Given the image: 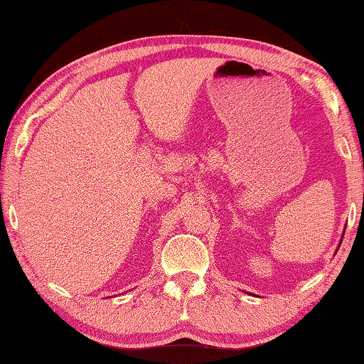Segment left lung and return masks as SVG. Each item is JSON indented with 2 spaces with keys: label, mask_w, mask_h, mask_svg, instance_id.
Instances as JSON below:
<instances>
[{
  "label": "left lung",
  "mask_w": 364,
  "mask_h": 364,
  "mask_svg": "<svg viewBox=\"0 0 364 364\" xmlns=\"http://www.w3.org/2000/svg\"><path fill=\"white\" fill-rule=\"evenodd\" d=\"M342 237H343V236H342ZM338 247H341V245H338Z\"/></svg>",
  "instance_id": "obj_1"
}]
</instances>
